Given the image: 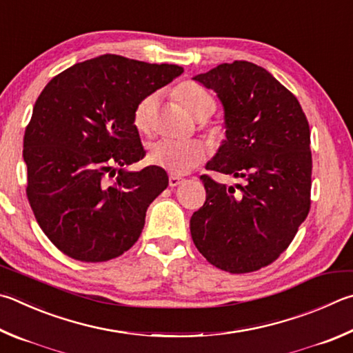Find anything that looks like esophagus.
Returning <instances> with one entry per match:
<instances>
[{
  "label": "esophagus",
  "mask_w": 353,
  "mask_h": 353,
  "mask_svg": "<svg viewBox=\"0 0 353 353\" xmlns=\"http://www.w3.org/2000/svg\"><path fill=\"white\" fill-rule=\"evenodd\" d=\"M182 182H183V179H182V177H177V176H170V181H168V183H170V187H171V188L179 187V185H181Z\"/></svg>",
  "instance_id": "obj_1"
}]
</instances>
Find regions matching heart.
Segmentation results:
<instances>
[{
  "label": "heart",
  "mask_w": 353,
  "mask_h": 353,
  "mask_svg": "<svg viewBox=\"0 0 353 353\" xmlns=\"http://www.w3.org/2000/svg\"><path fill=\"white\" fill-rule=\"evenodd\" d=\"M176 97L196 120H205L214 111V99L196 83L185 81L176 88ZM156 112V95H148L139 101L134 110V126L142 134L151 131ZM207 156L205 145L197 140L163 139L152 143L148 151L150 163L159 166L172 176L188 174Z\"/></svg>",
  "instance_id": "1"
}]
</instances>
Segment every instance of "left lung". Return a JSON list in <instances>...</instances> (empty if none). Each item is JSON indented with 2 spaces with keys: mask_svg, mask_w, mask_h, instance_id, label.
<instances>
[{
  "mask_svg": "<svg viewBox=\"0 0 353 353\" xmlns=\"http://www.w3.org/2000/svg\"><path fill=\"white\" fill-rule=\"evenodd\" d=\"M193 80L223 106L225 140L205 168L245 183L236 192L201 176L207 199L191 216V238L221 270H259L279 258L309 214V121L296 97L254 63H222Z\"/></svg>",
  "mask_w": 353,
  "mask_h": 353,
  "instance_id": "1",
  "label": "left lung"
}]
</instances>
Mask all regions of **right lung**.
Listing matches in <instances>:
<instances>
[{"label": "right lung", "instance_id": "1", "mask_svg": "<svg viewBox=\"0 0 353 353\" xmlns=\"http://www.w3.org/2000/svg\"><path fill=\"white\" fill-rule=\"evenodd\" d=\"M183 72L105 54L63 70L37 99L24 132L28 199L38 225L69 258L103 262L139 239L150 203L168 187L145 157L134 110Z\"/></svg>", "mask_w": 353, "mask_h": 353}]
</instances>
